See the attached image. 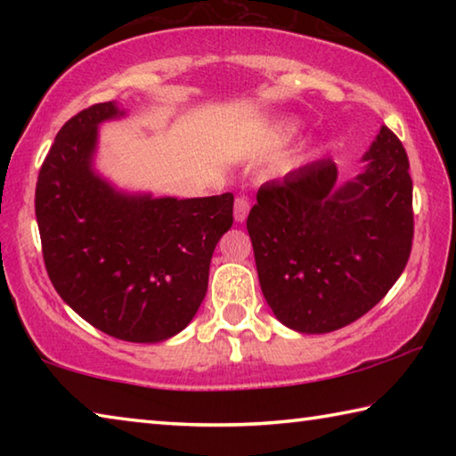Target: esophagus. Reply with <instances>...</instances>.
Instances as JSON below:
<instances>
[{
  "label": "esophagus",
  "mask_w": 456,
  "mask_h": 456,
  "mask_svg": "<svg viewBox=\"0 0 456 456\" xmlns=\"http://www.w3.org/2000/svg\"><path fill=\"white\" fill-rule=\"evenodd\" d=\"M251 209V203L247 197H237L235 199V221L237 223H243L247 219V215H249Z\"/></svg>",
  "instance_id": "esophagus-1"
}]
</instances>
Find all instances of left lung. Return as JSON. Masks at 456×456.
Here are the masks:
<instances>
[{
  "instance_id": "1",
  "label": "left lung",
  "mask_w": 456,
  "mask_h": 456,
  "mask_svg": "<svg viewBox=\"0 0 456 456\" xmlns=\"http://www.w3.org/2000/svg\"><path fill=\"white\" fill-rule=\"evenodd\" d=\"M366 171L336 187L331 160L257 191L247 217L261 291L275 318L304 334L356 322L404 272L414 237L412 179L403 142L382 126Z\"/></svg>"
}]
</instances>
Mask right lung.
<instances>
[{"mask_svg": "<svg viewBox=\"0 0 456 456\" xmlns=\"http://www.w3.org/2000/svg\"><path fill=\"white\" fill-rule=\"evenodd\" d=\"M114 102L60 128L36 184L45 272L60 297L104 334L163 342L195 318L215 245L233 225V195H122L92 171L98 125Z\"/></svg>", "mask_w": 456, "mask_h": 456, "instance_id": "add662e5", "label": "right lung"}]
</instances>
